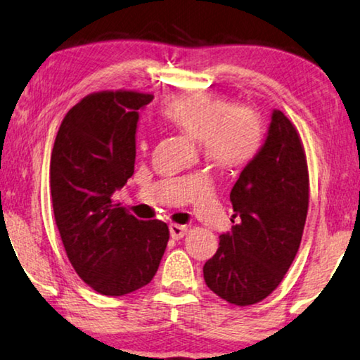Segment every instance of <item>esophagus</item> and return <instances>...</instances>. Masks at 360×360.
<instances>
[{"label": "esophagus", "instance_id": "esophagus-1", "mask_svg": "<svg viewBox=\"0 0 360 360\" xmlns=\"http://www.w3.org/2000/svg\"><path fill=\"white\" fill-rule=\"evenodd\" d=\"M170 237L174 240H180V238L185 237V233L188 232V227L186 226H180V224H170Z\"/></svg>", "mask_w": 360, "mask_h": 360}]
</instances>
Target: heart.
<instances>
[{
  "label": "heart",
  "mask_w": 360,
  "mask_h": 360,
  "mask_svg": "<svg viewBox=\"0 0 360 360\" xmlns=\"http://www.w3.org/2000/svg\"><path fill=\"white\" fill-rule=\"evenodd\" d=\"M162 115L172 127L200 143L205 159L219 169L250 164L264 141L263 122L253 108L233 105L212 94L176 96L165 102Z\"/></svg>",
  "instance_id": "obj_1"
}]
</instances>
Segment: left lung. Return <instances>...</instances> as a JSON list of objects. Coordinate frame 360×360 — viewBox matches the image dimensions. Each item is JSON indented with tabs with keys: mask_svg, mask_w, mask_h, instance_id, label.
I'll return each mask as SVG.
<instances>
[{
	"mask_svg": "<svg viewBox=\"0 0 360 360\" xmlns=\"http://www.w3.org/2000/svg\"><path fill=\"white\" fill-rule=\"evenodd\" d=\"M232 231L219 236L202 266L212 292L229 304L262 302L281 284L300 247L309 211V167L304 144L281 110L268 136L231 191Z\"/></svg>",
	"mask_w": 360,
	"mask_h": 360,
	"instance_id": "obj_1",
	"label": "left lung"
}]
</instances>
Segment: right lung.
<instances>
[{
  "label": "right lung",
  "instance_id": "right-lung-1",
  "mask_svg": "<svg viewBox=\"0 0 360 360\" xmlns=\"http://www.w3.org/2000/svg\"><path fill=\"white\" fill-rule=\"evenodd\" d=\"M154 96L102 91L66 113L50 160L55 222L79 278L103 295L144 288L169 242L162 221H139L113 200L134 172L139 108Z\"/></svg>",
  "mask_w": 360,
  "mask_h": 360
}]
</instances>
